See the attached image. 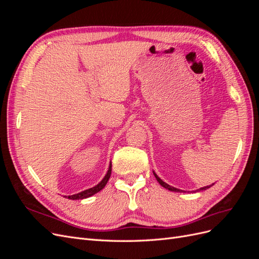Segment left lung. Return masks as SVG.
<instances>
[{
	"label": "left lung",
	"mask_w": 259,
	"mask_h": 259,
	"mask_svg": "<svg viewBox=\"0 0 259 259\" xmlns=\"http://www.w3.org/2000/svg\"><path fill=\"white\" fill-rule=\"evenodd\" d=\"M154 174V176H155V178H156V180H158L159 182V184L161 185V186H163L164 188H166V189H168V190H170V191H175V192H180L182 190H179V189H177V188H174V187H171V186H169V185H167V184H165L163 182L162 179H160L159 177H158V175H156L155 173H153ZM211 185H209V186H206V187H203V188H200V189H198L197 191H201V190H206V189H208V188L210 187Z\"/></svg>",
	"instance_id": "1"
}]
</instances>
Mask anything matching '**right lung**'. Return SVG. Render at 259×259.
Masks as SVG:
<instances>
[{
	"instance_id": "obj_1",
	"label": "right lung",
	"mask_w": 259,
	"mask_h": 259,
	"mask_svg": "<svg viewBox=\"0 0 259 259\" xmlns=\"http://www.w3.org/2000/svg\"><path fill=\"white\" fill-rule=\"evenodd\" d=\"M111 166H112V165H111V163H110V166H109L107 175L105 176V178H104L103 180H101V182H100L97 186L93 187V188H90V189L84 190V191L79 192V193H76V194L69 195L68 199H70V200H82V199H86V198H90L91 195L99 192L101 189H104V187L107 185L109 178H110V175H111Z\"/></svg>"
}]
</instances>
